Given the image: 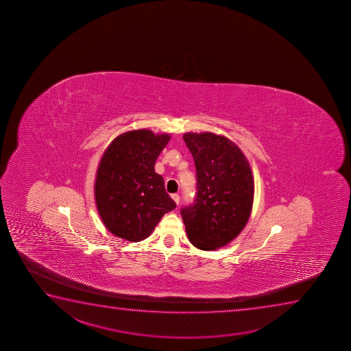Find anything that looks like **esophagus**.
<instances>
[{"instance_id": "1", "label": "esophagus", "mask_w": 351, "mask_h": 351, "mask_svg": "<svg viewBox=\"0 0 351 351\" xmlns=\"http://www.w3.org/2000/svg\"><path fill=\"white\" fill-rule=\"evenodd\" d=\"M171 198H173V202L176 203V204H178V203H180V195L173 194L171 195Z\"/></svg>"}]
</instances>
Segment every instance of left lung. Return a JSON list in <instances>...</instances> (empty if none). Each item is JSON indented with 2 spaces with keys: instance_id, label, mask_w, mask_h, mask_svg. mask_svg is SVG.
<instances>
[{
  "instance_id": "obj_1",
  "label": "left lung",
  "mask_w": 351,
  "mask_h": 351,
  "mask_svg": "<svg viewBox=\"0 0 351 351\" xmlns=\"http://www.w3.org/2000/svg\"><path fill=\"white\" fill-rule=\"evenodd\" d=\"M197 178L195 202L182 208L190 243L215 250L239 235L252 214L254 178L242 150L213 132H186Z\"/></svg>"
}]
</instances>
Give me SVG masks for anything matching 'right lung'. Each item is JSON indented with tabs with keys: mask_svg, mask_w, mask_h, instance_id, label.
<instances>
[{
	"mask_svg": "<svg viewBox=\"0 0 351 351\" xmlns=\"http://www.w3.org/2000/svg\"><path fill=\"white\" fill-rule=\"evenodd\" d=\"M168 134L140 129L121 134L99 161L95 202L101 219L112 234L130 242L147 239L163 215L176 208L155 162Z\"/></svg>",
	"mask_w": 351,
	"mask_h": 351,
	"instance_id": "1",
	"label": "right lung"
}]
</instances>
